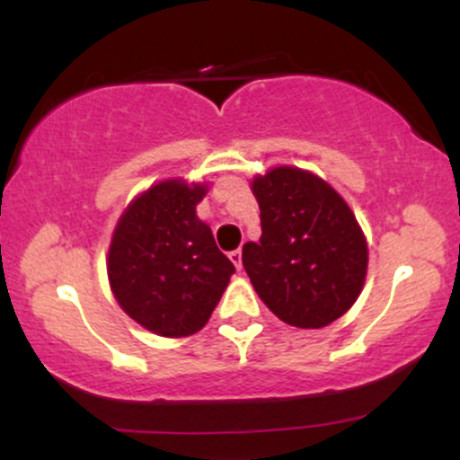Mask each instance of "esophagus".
I'll list each match as a JSON object with an SVG mask.
<instances>
[{
  "mask_svg": "<svg viewBox=\"0 0 460 460\" xmlns=\"http://www.w3.org/2000/svg\"><path fill=\"white\" fill-rule=\"evenodd\" d=\"M229 260L234 261V266L237 268V270H242V251H231Z\"/></svg>",
  "mask_w": 460,
  "mask_h": 460,
  "instance_id": "34e87169",
  "label": "esophagus"
}]
</instances>
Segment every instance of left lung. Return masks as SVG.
Returning a JSON list of instances; mask_svg holds the SVG:
<instances>
[{
	"instance_id": "left-lung-1",
	"label": "left lung",
	"mask_w": 460,
	"mask_h": 460,
	"mask_svg": "<svg viewBox=\"0 0 460 460\" xmlns=\"http://www.w3.org/2000/svg\"><path fill=\"white\" fill-rule=\"evenodd\" d=\"M251 190L261 237L246 242L242 263L266 307L298 329H322L346 314L367 274V242L348 203L324 179L274 166Z\"/></svg>"
}]
</instances>
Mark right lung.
Segmentation results:
<instances>
[{"label": "right lung", "instance_id": "right-lung-1", "mask_svg": "<svg viewBox=\"0 0 460 460\" xmlns=\"http://www.w3.org/2000/svg\"><path fill=\"white\" fill-rule=\"evenodd\" d=\"M205 194L208 183L164 179L131 200L116 223L110 288L120 309L155 335L199 332L235 272L197 216Z\"/></svg>", "mask_w": 460, "mask_h": 460}]
</instances>
